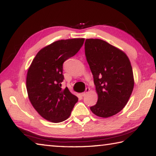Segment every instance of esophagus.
<instances>
[{
	"label": "esophagus",
	"mask_w": 156,
	"mask_h": 156,
	"mask_svg": "<svg viewBox=\"0 0 156 156\" xmlns=\"http://www.w3.org/2000/svg\"><path fill=\"white\" fill-rule=\"evenodd\" d=\"M89 90H90V89H89V87H87L85 89V91L83 92V93H82V96H85L86 95H87V94L88 92L89 91Z\"/></svg>",
	"instance_id": "34e87169"
}]
</instances>
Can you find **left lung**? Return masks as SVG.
Here are the masks:
<instances>
[{
  "mask_svg": "<svg viewBox=\"0 0 156 156\" xmlns=\"http://www.w3.org/2000/svg\"><path fill=\"white\" fill-rule=\"evenodd\" d=\"M87 60L94 76L97 103L90 107L95 115L111 117L127 103L133 89V69L125 52L100 39H87Z\"/></svg>",
  "mask_w": 156,
  "mask_h": 156,
  "instance_id": "1",
  "label": "left lung"
}]
</instances>
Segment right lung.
<instances>
[{"label": "right lung", "instance_id": "add662e5", "mask_svg": "<svg viewBox=\"0 0 156 156\" xmlns=\"http://www.w3.org/2000/svg\"><path fill=\"white\" fill-rule=\"evenodd\" d=\"M84 38L54 42L36 54L29 68L26 86L30 102L36 112L52 122H62L69 117L78 98L61 83L63 63L77 54Z\"/></svg>", "mask_w": 156, "mask_h": 156}]
</instances>
